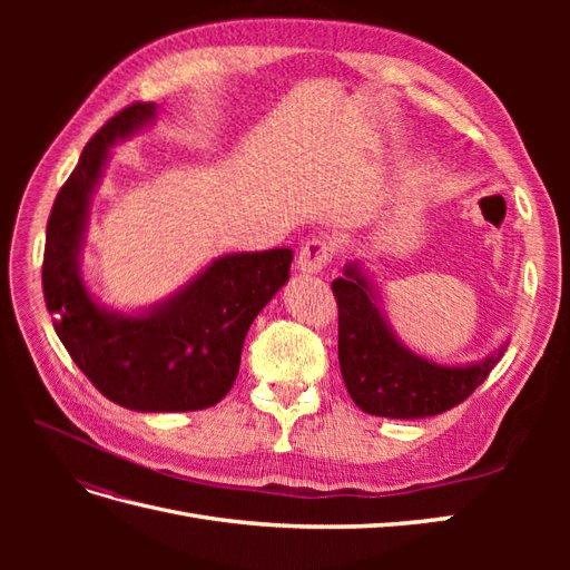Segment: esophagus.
Segmentation results:
<instances>
[{
	"instance_id": "1",
	"label": "esophagus",
	"mask_w": 570,
	"mask_h": 570,
	"mask_svg": "<svg viewBox=\"0 0 570 570\" xmlns=\"http://www.w3.org/2000/svg\"><path fill=\"white\" fill-rule=\"evenodd\" d=\"M327 262H331V247L321 243V239H312V243H306L302 247V252L297 254V268L304 275L321 273L327 266Z\"/></svg>"
}]
</instances>
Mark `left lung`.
Wrapping results in <instances>:
<instances>
[{"instance_id": "1", "label": "left lung", "mask_w": 570, "mask_h": 570, "mask_svg": "<svg viewBox=\"0 0 570 570\" xmlns=\"http://www.w3.org/2000/svg\"><path fill=\"white\" fill-rule=\"evenodd\" d=\"M340 306V371L354 404L383 419H428L450 411L485 383L504 356V340L485 358L438 364L411 352L390 325L381 295L361 258L347 262L333 281Z\"/></svg>"}]
</instances>
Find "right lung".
Returning <instances> with one entry per match:
<instances>
[{
  "instance_id": "obj_1",
  "label": "right lung",
  "mask_w": 570,
  "mask_h": 570,
  "mask_svg": "<svg viewBox=\"0 0 570 570\" xmlns=\"http://www.w3.org/2000/svg\"><path fill=\"white\" fill-rule=\"evenodd\" d=\"M157 116L154 101L132 105L82 149L47 220L42 289L66 352L107 400L142 413L199 411L230 392L249 325L289 281L295 254H223L161 302L130 312L101 302L80 266L92 197L111 149Z\"/></svg>"
}]
</instances>
